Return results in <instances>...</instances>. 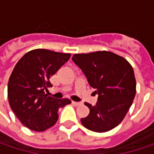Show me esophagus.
<instances>
[{
    "label": "esophagus",
    "instance_id": "obj_1",
    "mask_svg": "<svg viewBox=\"0 0 154 154\" xmlns=\"http://www.w3.org/2000/svg\"><path fill=\"white\" fill-rule=\"evenodd\" d=\"M72 104H74L75 106H77V105H79V104H80V103H79V102H75V101H72Z\"/></svg>",
    "mask_w": 154,
    "mask_h": 154
}]
</instances>
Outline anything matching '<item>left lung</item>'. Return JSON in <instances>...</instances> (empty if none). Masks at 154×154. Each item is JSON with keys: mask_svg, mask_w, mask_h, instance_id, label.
<instances>
[{"mask_svg": "<svg viewBox=\"0 0 154 154\" xmlns=\"http://www.w3.org/2000/svg\"><path fill=\"white\" fill-rule=\"evenodd\" d=\"M72 60L98 94L96 105L85 103L90 113L81 119L83 126L98 133L116 128L127 115L136 95L132 66L123 57L106 51L74 54Z\"/></svg>", "mask_w": 154, "mask_h": 154, "instance_id": "obj_1", "label": "left lung"}]
</instances>
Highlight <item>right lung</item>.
Masks as SVG:
<instances>
[{
  "instance_id": "add662e5",
  "label": "right lung",
  "mask_w": 154,
  "mask_h": 154,
  "mask_svg": "<svg viewBox=\"0 0 154 154\" xmlns=\"http://www.w3.org/2000/svg\"><path fill=\"white\" fill-rule=\"evenodd\" d=\"M70 58L46 49L26 52L16 64L8 83V98L11 109L27 128L41 132L52 127L58 120L59 109L71 101L47 96L45 90L51 87L50 77Z\"/></svg>"
}]
</instances>
